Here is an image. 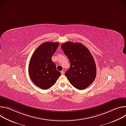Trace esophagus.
<instances>
[{
    "label": "esophagus",
    "instance_id": "esophagus-1",
    "mask_svg": "<svg viewBox=\"0 0 126 126\" xmlns=\"http://www.w3.org/2000/svg\"><path fill=\"white\" fill-rule=\"evenodd\" d=\"M61 75H63L64 74V72L63 71H61Z\"/></svg>",
    "mask_w": 126,
    "mask_h": 126
}]
</instances>
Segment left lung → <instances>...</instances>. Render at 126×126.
Wrapping results in <instances>:
<instances>
[{"instance_id":"left-lung-1","label":"left lung","mask_w":126,"mask_h":126,"mask_svg":"<svg viewBox=\"0 0 126 126\" xmlns=\"http://www.w3.org/2000/svg\"><path fill=\"white\" fill-rule=\"evenodd\" d=\"M61 47L70 63V67L65 75L76 89L87 88L96 76V66L91 53L86 47L78 42H67Z\"/></svg>"}]
</instances>
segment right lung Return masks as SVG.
Here are the masks:
<instances>
[{
	"mask_svg": "<svg viewBox=\"0 0 126 126\" xmlns=\"http://www.w3.org/2000/svg\"><path fill=\"white\" fill-rule=\"evenodd\" d=\"M59 44L46 42L35 50L30 59L29 74L33 83L40 88L48 89L55 84L61 75L51 59Z\"/></svg>",
	"mask_w": 126,
	"mask_h": 126,
	"instance_id": "1",
	"label": "right lung"
}]
</instances>
